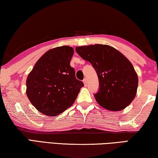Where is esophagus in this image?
<instances>
[{
  "label": "esophagus",
  "instance_id": "1",
  "mask_svg": "<svg viewBox=\"0 0 158 158\" xmlns=\"http://www.w3.org/2000/svg\"><path fill=\"white\" fill-rule=\"evenodd\" d=\"M83 82H84V85L85 86H86L87 85V79H84V80H83Z\"/></svg>",
  "mask_w": 158,
  "mask_h": 158
}]
</instances>
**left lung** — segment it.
<instances>
[{
    "instance_id": "obj_1",
    "label": "left lung",
    "mask_w": 158,
    "mask_h": 158,
    "mask_svg": "<svg viewBox=\"0 0 158 158\" xmlns=\"http://www.w3.org/2000/svg\"><path fill=\"white\" fill-rule=\"evenodd\" d=\"M76 52L97 73L99 90L94 95L102 107L121 111L135 98L138 77L132 64L115 48L106 44L77 47Z\"/></svg>"
}]
</instances>
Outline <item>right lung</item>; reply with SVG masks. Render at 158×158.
Masks as SVG:
<instances>
[{
    "label": "right lung",
    "mask_w": 158,
    "mask_h": 158,
    "mask_svg": "<svg viewBox=\"0 0 158 158\" xmlns=\"http://www.w3.org/2000/svg\"><path fill=\"white\" fill-rule=\"evenodd\" d=\"M73 47L53 48L37 61L26 79V95L35 107L47 116L61 114L73 105L83 82L69 65Z\"/></svg>",
    "instance_id": "1"
}]
</instances>
